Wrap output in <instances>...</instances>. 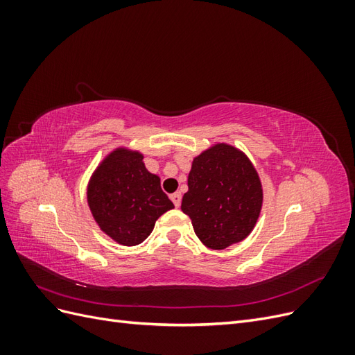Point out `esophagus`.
Listing matches in <instances>:
<instances>
[{
    "label": "esophagus",
    "instance_id": "34e87169",
    "mask_svg": "<svg viewBox=\"0 0 355 355\" xmlns=\"http://www.w3.org/2000/svg\"><path fill=\"white\" fill-rule=\"evenodd\" d=\"M170 200L173 201L175 207H179V206H180V201H182V196L179 194V192H175V194H171V196H170Z\"/></svg>",
    "mask_w": 355,
    "mask_h": 355
}]
</instances>
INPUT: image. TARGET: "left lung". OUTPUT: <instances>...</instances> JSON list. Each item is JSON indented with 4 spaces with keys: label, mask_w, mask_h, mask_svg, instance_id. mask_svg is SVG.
I'll list each match as a JSON object with an SVG mask.
<instances>
[{
    "label": "left lung",
    "mask_w": 355,
    "mask_h": 355,
    "mask_svg": "<svg viewBox=\"0 0 355 355\" xmlns=\"http://www.w3.org/2000/svg\"><path fill=\"white\" fill-rule=\"evenodd\" d=\"M262 200V184L252 161L237 148L216 144L192 161L180 209L200 241L222 250L253 231Z\"/></svg>",
    "instance_id": "left-lung-1"
}]
</instances>
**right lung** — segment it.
<instances>
[{
    "instance_id": "obj_1",
    "label": "right lung",
    "mask_w": 355,
    "mask_h": 355,
    "mask_svg": "<svg viewBox=\"0 0 355 355\" xmlns=\"http://www.w3.org/2000/svg\"><path fill=\"white\" fill-rule=\"evenodd\" d=\"M87 201L99 228L123 245L145 241L155 220L175 207L159 178L146 170L144 155L125 148H116L94 170Z\"/></svg>"
}]
</instances>
